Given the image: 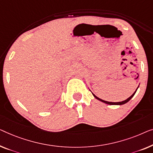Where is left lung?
I'll list each match as a JSON object with an SVG mask.
<instances>
[{"label":"left lung","mask_w":153,"mask_h":153,"mask_svg":"<svg viewBox=\"0 0 153 153\" xmlns=\"http://www.w3.org/2000/svg\"><path fill=\"white\" fill-rule=\"evenodd\" d=\"M138 88H139V86H138ZM138 88H137V90H135V91H134V92L133 93V94H132L131 96H130L129 98H128L127 99H126L125 101H121V102H109V101H104V100H102V99H99V97H97V96H95V95L93 94L92 93V94H93V96H94L95 98H96L97 99H98V100H99V101H102V102H103V103H106V104H109V105H123V104H125V103H126L127 102H128V101H129L130 99H131L132 97H133V96L134 95V94H135L136 93V92H137V89H138Z\"/></svg>","instance_id":"left-lung-1"}]
</instances>
